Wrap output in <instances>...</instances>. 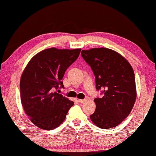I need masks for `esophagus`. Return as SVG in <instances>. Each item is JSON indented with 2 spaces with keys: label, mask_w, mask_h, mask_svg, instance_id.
Segmentation results:
<instances>
[{
  "label": "esophagus",
  "mask_w": 156,
  "mask_h": 156,
  "mask_svg": "<svg viewBox=\"0 0 156 156\" xmlns=\"http://www.w3.org/2000/svg\"><path fill=\"white\" fill-rule=\"evenodd\" d=\"M78 101L79 103H84V102H85V101H86V100H78Z\"/></svg>",
  "instance_id": "34e87169"
}]
</instances>
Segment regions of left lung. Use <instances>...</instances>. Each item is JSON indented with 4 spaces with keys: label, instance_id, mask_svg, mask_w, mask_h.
I'll return each instance as SVG.
<instances>
[{
    "label": "left lung",
    "instance_id": "left-lung-1",
    "mask_svg": "<svg viewBox=\"0 0 156 156\" xmlns=\"http://www.w3.org/2000/svg\"><path fill=\"white\" fill-rule=\"evenodd\" d=\"M81 55L95 76L96 109L90 115L100 128L117 126L129 115L136 98L134 73L131 65L119 54L106 48L82 50Z\"/></svg>",
    "mask_w": 156,
    "mask_h": 156
}]
</instances>
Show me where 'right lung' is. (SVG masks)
I'll list each match as a JSON object with an SVG mask.
<instances>
[{"label": "right lung", "mask_w": 156, "mask_h": 156, "mask_svg": "<svg viewBox=\"0 0 156 156\" xmlns=\"http://www.w3.org/2000/svg\"><path fill=\"white\" fill-rule=\"evenodd\" d=\"M80 51L51 48L37 54L28 63L20 79V98L25 113L35 126L52 130L64 121L74 102L56 90L64 88L65 72Z\"/></svg>", "instance_id": "obj_1"}]
</instances>
